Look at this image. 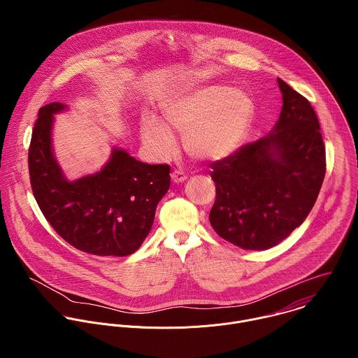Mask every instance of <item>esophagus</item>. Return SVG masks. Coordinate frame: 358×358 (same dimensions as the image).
Returning <instances> with one entry per match:
<instances>
[{
  "instance_id": "esophagus-1",
  "label": "esophagus",
  "mask_w": 358,
  "mask_h": 358,
  "mask_svg": "<svg viewBox=\"0 0 358 358\" xmlns=\"http://www.w3.org/2000/svg\"><path fill=\"white\" fill-rule=\"evenodd\" d=\"M171 179H172L173 183H182V182H185V180L187 179V176H186L182 171L176 169V171H173V172L171 173Z\"/></svg>"
}]
</instances>
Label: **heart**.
<instances>
[{
    "instance_id": "obj_1",
    "label": "heart",
    "mask_w": 358,
    "mask_h": 358,
    "mask_svg": "<svg viewBox=\"0 0 358 358\" xmlns=\"http://www.w3.org/2000/svg\"><path fill=\"white\" fill-rule=\"evenodd\" d=\"M254 118L252 101L241 91L210 85L172 98L162 107V121L146 117L142 141L157 159L175 150L172 132L183 134L186 153L213 161L233 153L244 141Z\"/></svg>"
}]
</instances>
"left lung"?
I'll use <instances>...</instances> for the list:
<instances>
[{
  "label": "left lung",
  "instance_id": "8db88e82",
  "mask_svg": "<svg viewBox=\"0 0 358 358\" xmlns=\"http://www.w3.org/2000/svg\"><path fill=\"white\" fill-rule=\"evenodd\" d=\"M282 108L273 131L212 162L213 230L251 251L268 250L299 227L325 176L320 122L305 96L277 78Z\"/></svg>",
  "mask_w": 358,
  "mask_h": 358
}]
</instances>
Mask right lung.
I'll use <instances>...</instances> for the list:
<instances>
[{"label":"right lung","mask_w":358,"mask_h":358,"mask_svg":"<svg viewBox=\"0 0 358 358\" xmlns=\"http://www.w3.org/2000/svg\"><path fill=\"white\" fill-rule=\"evenodd\" d=\"M66 104L43 106L29 148L36 201L53 230L74 248L96 256H128L152 230L155 208L169 189V165H150L113 149L101 172L70 182L52 150L53 114Z\"/></svg>","instance_id":"add662e5"}]
</instances>
